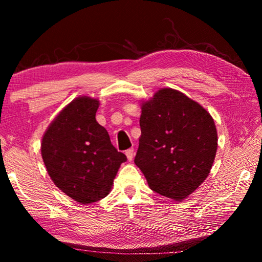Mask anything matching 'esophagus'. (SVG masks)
Returning <instances> with one entry per match:
<instances>
[{
    "mask_svg": "<svg viewBox=\"0 0 262 262\" xmlns=\"http://www.w3.org/2000/svg\"><path fill=\"white\" fill-rule=\"evenodd\" d=\"M126 156L128 158V161H132L133 157H134V149L130 148V149L126 150Z\"/></svg>",
    "mask_w": 262,
    "mask_h": 262,
    "instance_id": "obj_1",
    "label": "esophagus"
}]
</instances>
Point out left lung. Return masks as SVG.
Masks as SVG:
<instances>
[{"mask_svg": "<svg viewBox=\"0 0 262 262\" xmlns=\"http://www.w3.org/2000/svg\"><path fill=\"white\" fill-rule=\"evenodd\" d=\"M135 164L154 192L181 201L209 174L217 150L214 119L196 101L170 88L141 106Z\"/></svg>", "mask_w": 262, "mask_h": 262, "instance_id": "left-lung-1", "label": "left lung"}]
</instances>
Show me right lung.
Returning <instances> with one entry per match:
<instances>
[{"instance_id":"right-lung-1","label":"right lung","mask_w":262,"mask_h":262,"mask_svg":"<svg viewBox=\"0 0 262 262\" xmlns=\"http://www.w3.org/2000/svg\"><path fill=\"white\" fill-rule=\"evenodd\" d=\"M99 100L83 96L57 114L41 141V156L53 183L82 205L104 199L127 157L96 120Z\"/></svg>"}]
</instances>
